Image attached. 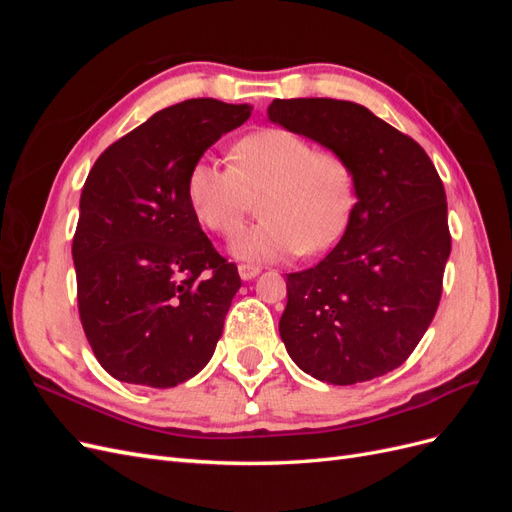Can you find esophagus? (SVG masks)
Here are the masks:
<instances>
[{
    "label": "esophagus",
    "mask_w": 512,
    "mask_h": 512,
    "mask_svg": "<svg viewBox=\"0 0 512 512\" xmlns=\"http://www.w3.org/2000/svg\"><path fill=\"white\" fill-rule=\"evenodd\" d=\"M258 273H260V267H256V265H239L241 280H254Z\"/></svg>",
    "instance_id": "1"
}]
</instances>
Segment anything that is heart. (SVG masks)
<instances>
[{"mask_svg": "<svg viewBox=\"0 0 512 512\" xmlns=\"http://www.w3.org/2000/svg\"><path fill=\"white\" fill-rule=\"evenodd\" d=\"M185 192L198 222L218 235H232L260 196L262 218L239 232L232 252L273 262L303 250L322 252L342 237L356 203V179L339 151L316 149L286 128H265L239 138L232 164L198 158Z\"/></svg>", "mask_w": 512, "mask_h": 512, "instance_id": "1", "label": "heart"}]
</instances>
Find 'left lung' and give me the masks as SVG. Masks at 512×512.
Masks as SVG:
<instances>
[{"label": "left lung", "mask_w": 512, "mask_h": 512, "mask_svg": "<svg viewBox=\"0 0 512 512\" xmlns=\"http://www.w3.org/2000/svg\"><path fill=\"white\" fill-rule=\"evenodd\" d=\"M269 119L342 153L359 198L329 256L288 273L282 342L316 380L384 376L412 354L440 305L451 232L438 170L414 138L361 104L273 100Z\"/></svg>", "instance_id": "1"}]
</instances>
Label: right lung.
Returning a JSON list of instances; mask_svg holds the SVG:
<instances>
[{"mask_svg": "<svg viewBox=\"0 0 512 512\" xmlns=\"http://www.w3.org/2000/svg\"><path fill=\"white\" fill-rule=\"evenodd\" d=\"M252 115L194 98L121 136L89 170L72 239L87 342L113 378L170 389L213 356L241 277L194 215L192 164Z\"/></svg>", "mask_w": 512, "mask_h": 512, "instance_id": "obj_1", "label": "right lung"}]
</instances>
